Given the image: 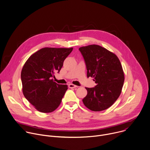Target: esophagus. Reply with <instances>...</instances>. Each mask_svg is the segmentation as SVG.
Masks as SVG:
<instances>
[{"label": "esophagus", "mask_w": 150, "mask_h": 150, "mask_svg": "<svg viewBox=\"0 0 150 150\" xmlns=\"http://www.w3.org/2000/svg\"><path fill=\"white\" fill-rule=\"evenodd\" d=\"M68 87H69V88H76V87H77L76 85H74V84H72V83H69V84L68 85Z\"/></svg>", "instance_id": "obj_1"}]
</instances>
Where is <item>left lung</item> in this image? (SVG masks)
I'll use <instances>...</instances> for the list:
<instances>
[{"instance_id": "obj_1", "label": "left lung", "mask_w": 150, "mask_h": 150, "mask_svg": "<svg viewBox=\"0 0 150 150\" xmlns=\"http://www.w3.org/2000/svg\"><path fill=\"white\" fill-rule=\"evenodd\" d=\"M87 70V77L94 78L97 85L85 88L87 95L82 100L88 109L100 112L108 109L119 97L125 80L117 56L98 45L79 49Z\"/></svg>"}]
</instances>
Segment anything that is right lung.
<instances>
[{
	"label": "right lung",
	"mask_w": 150,
	"mask_h": 150,
	"mask_svg": "<svg viewBox=\"0 0 150 150\" xmlns=\"http://www.w3.org/2000/svg\"><path fill=\"white\" fill-rule=\"evenodd\" d=\"M73 48H42L27 60L21 71L23 92L25 98L39 112L56 110L68 90L52 79L59 73Z\"/></svg>",
	"instance_id": "right-lung-1"
}]
</instances>
